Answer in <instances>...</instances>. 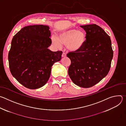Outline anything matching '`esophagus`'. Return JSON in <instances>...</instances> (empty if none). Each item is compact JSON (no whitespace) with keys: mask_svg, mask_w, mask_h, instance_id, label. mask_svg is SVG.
<instances>
[{"mask_svg":"<svg viewBox=\"0 0 126 126\" xmlns=\"http://www.w3.org/2000/svg\"><path fill=\"white\" fill-rule=\"evenodd\" d=\"M66 56V54L65 52H63L62 54V57H65Z\"/></svg>","mask_w":126,"mask_h":126,"instance_id":"esophagus-1","label":"esophagus"}]
</instances>
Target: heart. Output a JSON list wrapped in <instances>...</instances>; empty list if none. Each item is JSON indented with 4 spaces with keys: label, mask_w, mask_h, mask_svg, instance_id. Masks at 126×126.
Returning a JSON list of instances; mask_svg holds the SVG:
<instances>
[{
    "label": "heart",
    "mask_w": 126,
    "mask_h": 126,
    "mask_svg": "<svg viewBox=\"0 0 126 126\" xmlns=\"http://www.w3.org/2000/svg\"><path fill=\"white\" fill-rule=\"evenodd\" d=\"M86 41V35L82 30L75 28L69 29L62 32L57 38L52 40L53 43L60 47L61 44L66 45L67 48L72 52H77L84 46Z\"/></svg>",
    "instance_id": "b5f03b06"
}]
</instances>
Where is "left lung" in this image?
I'll return each instance as SVG.
<instances>
[{"label":"left lung","mask_w":126,"mask_h":126,"mask_svg":"<svg viewBox=\"0 0 126 126\" xmlns=\"http://www.w3.org/2000/svg\"><path fill=\"white\" fill-rule=\"evenodd\" d=\"M86 31V41L77 52H70L68 74L72 82L83 88L91 87L108 74L113 57L109 36L96 24L81 25Z\"/></svg>","instance_id":"obj_1"}]
</instances>
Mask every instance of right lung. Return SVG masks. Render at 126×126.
Here are the masks:
<instances>
[{
	"label": "right lung",
	"mask_w": 126,
	"mask_h": 126,
	"mask_svg": "<svg viewBox=\"0 0 126 126\" xmlns=\"http://www.w3.org/2000/svg\"><path fill=\"white\" fill-rule=\"evenodd\" d=\"M49 29L43 25L25 26L12 38L8 57L10 72L28 89L45 85L52 65L61 59L62 51L53 52L48 48L52 43Z\"/></svg>",
	"instance_id": "obj_1"
}]
</instances>
